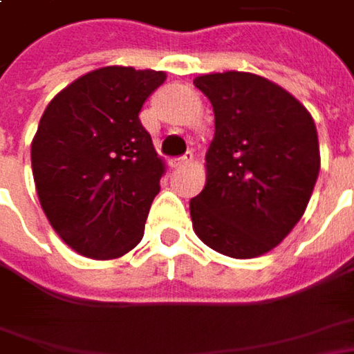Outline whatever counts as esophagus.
Here are the masks:
<instances>
[{
	"mask_svg": "<svg viewBox=\"0 0 354 354\" xmlns=\"http://www.w3.org/2000/svg\"><path fill=\"white\" fill-rule=\"evenodd\" d=\"M191 159H193V153H187L183 157H177V159H173L171 161V167L173 169H181V167H187L189 163H191Z\"/></svg>",
	"mask_w": 354,
	"mask_h": 354,
	"instance_id": "1",
	"label": "esophagus"
}]
</instances>
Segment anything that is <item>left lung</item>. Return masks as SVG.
I'll return each mask as SVG.
<instances>
[{
    "label": "left lung",
    "instance_id": "left-lung-1",
    "mask_svg": "<svg viewBox=\"0 0 354 354\" xmlns=\"http://www.w3.org/2000/svg\"><path fill=\"white\" fill-rule=\"evenodd\" d=\"M212 104L207 183L191 198L193 230L230 258L274 250L299 223L321 167L317 128L288 90L252 73L193 80Z\"/></svg>",
    "mask_w": 354,
    "mask_h": 354
}]
</instances>
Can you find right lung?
I'll return each instance as SVG.
<instances>
[{
  "mask_svg": "<svg viewBox=\"0 0 354 354\" xmlns=\"http://www.w3.org/2000/svg\"><path fill=\"white\" fill-rule=\"evenodd\" d=\"M163 71L102 66L62 88L31 142L39 203L80 256L112 260L143 238L165 161L140 122Z\"/></svg>",
  "mask_w": 354,
  "mask_h": 354,
  "instance_id": "add662e5",
  "label": "right lung"
}]
</instances>
